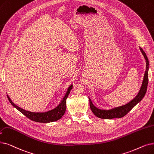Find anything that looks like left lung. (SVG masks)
Instances as JSON below:
<instances>
[{"label":"left lung","instance_id":"8db88e82","mask_svg":"<svg viewBox=\"0 0 154 154\" xmlns=\"http://www.w3.org/2000/svg\"><path fill=\"white\" fill-rule=\"evenodd\" d=\"M140 50L141 51L146 60V70L144 74L141 88H140L138 94L134 99H133L128 103L109 109H103L97 108L96 106L93 104L91 99L89 97L91 109L97 117L102 119H112L116 118H122L124 116H125L127 113L133 108V107L137 105L140 101H141L142 99L145 96V93L146 92V89H147L149 82V62L147 57L146 55V53L143 50V49L140 47Z\"/></svg>","mask_w":154,"mask_h":154}]
</instances>
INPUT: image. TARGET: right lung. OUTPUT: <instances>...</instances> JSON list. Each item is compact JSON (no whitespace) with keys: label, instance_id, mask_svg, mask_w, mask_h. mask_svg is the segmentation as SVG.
<instances>
[{"label":"right lung","instance_id":"1","mask_svg":"<svg viewBox=\"0 0 154 154\" xmlns=\"http://www.w3.org/2000/svg\"><path fill=\"white\" fill-rule=\"evenodd\" d=\"M72 87H73L72 84L69 86V89H67V91H66L65 96L63 97L60 103H59V104L56 107V108L46 112H31L29 111L24 110L20 108V107L17 106V105H16L11 101L9 96L8 95L7 96H8V98L9 99V102L11 103V104L18 111L22 112L24 116H26V117L32 120V121L39 122V123H50V122H53L57 121V120L60 119L63 116L66 111V99H67L69 94H70V92L72 89Z\"/></svg>","mask_w":154,"mask_h":154}]
</instances>
